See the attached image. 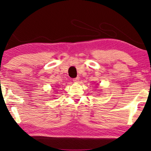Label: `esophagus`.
I'll return each instance as SVG.
<instances>
[{"label": "esophagus", "mask_w": 151, "mask_h": 151, "mask_svg": "<svg viewBox=\"0 0 151 151\" xmlns=\"http://www.w3.org/2000/svg\"><path fill=\"white\" fill-rule=\"evenodd\" d=\"M79 80H80V78H78V77L76 78H73V81L74 82H78V81H79Z\"/></svg>", "instance_id": "34e87169"}]
</instances>
